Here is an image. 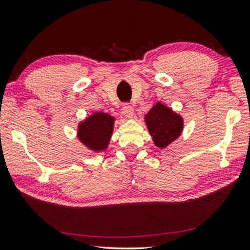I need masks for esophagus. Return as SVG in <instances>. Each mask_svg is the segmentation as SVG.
<instances>
[{"label":"esophagus","mask_w":250,"mask_h":250,"mask_svg":"<svg viewBox=\"0 0 250 250\" xmlns=\"http://www.w3.org/2000/svg\"><path fill=\"white\" fill-rule=\"evenodd\" d=\"M121 110H122V113H124V115L126 118H129V119H132L133 115H134V110L129 104H125L124 105H122Z\"/></svg>","instance_id":"esophagus-1"}]
</instances>
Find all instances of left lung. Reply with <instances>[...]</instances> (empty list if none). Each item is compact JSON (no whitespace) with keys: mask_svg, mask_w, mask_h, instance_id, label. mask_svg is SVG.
Instances as JSON below:
<instances>
[{"mask_svg":"<svg viewBox=\"0 0 250 250\" xmlns=\"http://www.w3.org/2000/svg\"><path fill=\"white\" fill-rule=\"evenodd\" d=\"M154 145L164 149L175 141L183 131V118L166 104L156 103L145 117Z\"/></svg>","mask_w":250,"mask_h":250,"instance_id":"left-lung-1","label":"left lung"}]
</instances>
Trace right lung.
I'll return each instance as SVG.
<instances>
[{"label":"right lung","instance_id":"right-lung-1","mask_svg":"<svg viewBox=\"0 0 250 250\" xmlns=\"http://www.w3.org/2000/svg\"><path fill=\"white\" fill-rule=\"evenodd\" d=\"M115 117L104 112H94L78 125L77 137L84 146L95 152L104 151L113 132Z\"/></svg>","mask_w":250,"mask_h":250}]
</instances>
